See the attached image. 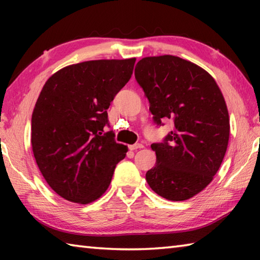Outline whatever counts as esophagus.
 <instances>
[{"instance_id": "1", "label": "esophagus", "mask_w": 260, "mask_h": 260, "mask_svg": "<svg viewBox=\"0 0 260 260\" xmlns=\"http://www.w3.org/2000/svg\"><path fill=\"white\" fill-rule=\"evenodd\" d=\"M141 148H143V144H141V143H135V144H132V146H129V147H128V149H129L131 151L136 150V149H141Z\"/></svg>"}]
</instances>
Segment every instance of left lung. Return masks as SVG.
<instances>
[{"instance_id": "1", "label": "left lung", "mask_w": 260, "mask_h": 260, "mask_svg": "<svg viewBox=\"0 0 260 260\" xmlns=\"http://www.w3.org/2000/svg\"><path fill=\"white\" fill-rule=\"evenodd\" d=\"M134 74L153 122H174L162 142L151 144L156 165L147 172V182L166 200L186 201L212 181L225 157L230 140L225 100L205 70L177 56L146 57Z\"/></svg>"}]
</instances>
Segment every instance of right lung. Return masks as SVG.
Instances as JSON below:
<instances>
[{"mask_svg":"<svg viewBox=\"0 0 260 260\" xmlns=\"http://www.w3.org/2000/svg\"><path fill=\"white\" fill-rule=\"evenodd\" d=\"M135 58L70 65L48 79L32 114L33 153L52 190L87 204L107 190L127 147L117 143L108 109L129 81Z\"/></svg>","mask_w":260,"mask_h":260,"instance_id":"add662e5","label":"right lung"}]
</instances>
